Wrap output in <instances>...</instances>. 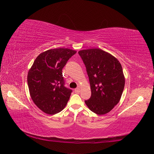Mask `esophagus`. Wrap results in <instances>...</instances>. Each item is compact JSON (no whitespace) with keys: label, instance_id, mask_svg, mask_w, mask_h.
Listing matches in <instances>:
<instances>
[{"label":"esophagus","instance_id":"1","mask_svg":"<svg viewBox=\"0 0 154 154\" xmlns=\"http://www.w3.org/2000/svg\"><path fill=\"white\" fill-rule=\"evenodd\" d=\"M74 92L75 93H77V94L79 93H80V89H79V88H76V89H75Z\"/></svg>","mask_w":154,"mask_h":154}]
</instances>
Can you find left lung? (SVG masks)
<instances>
[{
  "label": "left lung",
  "mask_w": 154,
  "mask_h": 154,
  "mask_svg": "<svg viewBox=\"0 0 154 154\" xmlns=\"http://www.w3.org/2000/svg\"><path fill=\"white\" fill-rule=\"evenodd\" d=\"M78 53L85 65L91 85V96L85 103L99 115L109 112L119 103L125 85L122 65L115 57L99 48Z\"/></svg>",
  "instance_id": "8db88e82"
}]
</instances>
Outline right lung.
<instances>
[{"mask_svg": "<svg viewBox=\"0 0 154 154\" xmlns=\"http://www.w3.org/2000/svg\"><path fill=\"white\" fill-rule=\"evenodd\" d=\"M76 52L68 48L42 52L29 70L27 81L30 97L44 112L52 115L66 106L72 90L64 86L62 69Z\"/></svg>", "mask_w": 154, "mask_h": 154, "instance_id": "obj_1", "label": "right lung"}]
</instances>
